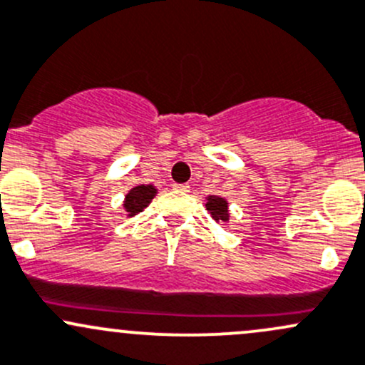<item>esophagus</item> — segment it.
Masks as SVG:
<instances>
[{
    "label": "esophagus",
    "mask_w": 365,
    "mask_h": 365,
    "mask_svg": "<svg viewBox=\"0 0 365 365\" xmlns=\"http://www.w3.org/2000/svg\"><path fill=\"white\" fill-rule=\"evenodd\" d=\"M173 190H178V192H189L190 187L187 185V183H175V185H173Z\"/></svg>",
    "instance_id": "obj_1"
}]
</instances>
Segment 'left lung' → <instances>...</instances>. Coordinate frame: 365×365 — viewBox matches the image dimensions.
Here are the masks:
<instances>
[{
	"instance_id": "1",
	"label": "left lung",
	"mask_w": 365,
	"mask_h": 365,
	"mask_svg": "<svg viewBox=\"0 0 365 365\" xmlns=\"http://www.w3.org/2000/svg\"><path fill=\"white\" fill-rule=\"evenodd\" d=\"M206 210L212 215V218L217 224H222V222H229V201L225 197H220V195H208L206 197Z\"/></svg>"
}]
</instances>
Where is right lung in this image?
Here are the masks:
<instances>
[{
	"label": "right lung",
	"mask_w": 365,
	"mask_h": 365,
	"mask_svg": "<svg viewBox=\"0 0 365 365\" xmlns=\"http://www.w3.org/2000/svg\"><path fill=\"white\" fill-rule=\"evenodd\" d=\"M157 195V187L148 183H141V185L133 187L128 194H125L124 202H122V208H124L125 217H134V215L141 213L148 205L152 202V199Z\"/></svg>",
	"instance_id": "1"
}]
</instances>
